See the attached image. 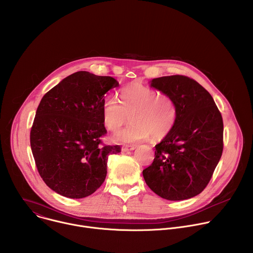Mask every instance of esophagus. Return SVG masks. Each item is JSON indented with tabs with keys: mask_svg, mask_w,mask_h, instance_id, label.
I'll return each instance as SVG.
<instances>
[{
	"mask_svg": "<svg viewBox=\"0 0 253 253\" xmlns=\"http://www.w3.org/2000/svg\"><path fill=\"white\" fill-rule=\"evenodd\" d=\"M136 148V145H126L122 147V151L123 152H127V151H132Z\"/></svg>",
	"mask_w": 253,
	"mask_h": 253,
	"instance_id": "esophagus-1",
	"label": "esophagus"
}]
</instances>
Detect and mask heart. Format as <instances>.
<instances>
[{
    "label": "heart",
    "mask_w": 253,
    "mask_h": 253,
    "mask_svg": "<svg viewBox=\"0 0 253 253\" xmlns=\"http://www.w3.org/2000/svg\"><path fill=\"white\" fill-rule=\"evenodd\" d=\"M121 103L114 96H107L102 104V118L110 131L119 130L131 116L132 124L119 131L114 139L122 143H135L149 138L162 139L175 125L177 107L166 94L150 87L132 84L121 93Z\"/></svg>",
    "instance_id": "1"
}]
</instances>
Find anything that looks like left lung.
<instances>
[{
  "instance_id": "obj_1",
  "label": "left lung",
  "mask_w": 253,
  "mask_h": 253,
  "mask_svg": "<svg viewBox=\"0 0 253 253\" xmlns=\"http://www.w3.org/2000/svg\"><path fill=\"white\" fill-rule=\"evenodd\" d=\"M151 87L174 100L177 119L155 146L152 164L143 170L144 180L164 199H189L205 189L222 155L221 113L209 92L189 77L155 78Z\"/></svg>"
}]
</instances>
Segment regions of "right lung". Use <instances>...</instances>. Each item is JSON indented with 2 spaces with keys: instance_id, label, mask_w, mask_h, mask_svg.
I'll use <instances>...</instances> for the list:
<instances>
[{
  "instance_id": "add662e5",
  "label": "right lung",
  "mask_w": 253,
  "mask_h": 253,
  "mask_svg": "<svg viewBox=\"0 0 253 253\" xmlns=\"http://www.w3.org/2000/svg\"><path fill=\"white\" fill-rule=\"evenodd\" d=\"M119 83L110 76L79 71L42 98L31 128L36 166L52 190L68 198H84L104 182L107 159L121 152L105 145L102 118L105 94Z\"/></svg>"
}]
</instances>
